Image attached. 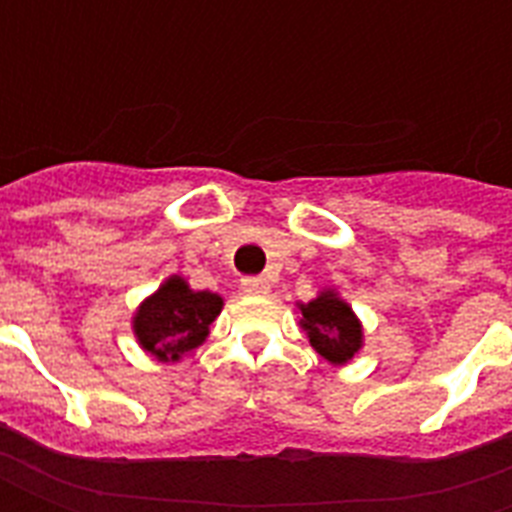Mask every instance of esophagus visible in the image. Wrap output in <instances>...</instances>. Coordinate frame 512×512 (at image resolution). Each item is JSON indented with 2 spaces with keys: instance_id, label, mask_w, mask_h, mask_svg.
Returning a JSON list of instances; mask_svg holds the SVG:
<instances>
[{
  "instance_id": "esophagus-1",
  "label": "esophagus",
  "mask_w": 512,
  "mask_h": 512,
  "mask_svg": "<svg viewBox=\"0 0 512 512\" xmlns=\"http://www.w3.org/2000/svg\"><path fill=\"white\" fill-rule=\"evenodd\" d=\"M241 288H244L246 293H266V290H268V279H263V277H246V279H241Z\"/></svg>"
}]
</instances>
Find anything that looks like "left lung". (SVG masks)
Instances as JSON below:
<instances>
[{"instance_id": "obj_1", "label": "left lung", "mask_w": 512, "mask_h": 512, "mask_svg": "<svg viewBox=\"0 0 512 512\" xmlns=\"http://www.w3.org/2000/svg\"><path fill=\"white\" fill-rule=\"evenodd\" d=\"M304 329L310 334L312 348L334 365L348 362L362 345V326L351 307L334 293H323L310 304H301Z\"/></svg>"}]
</instances>
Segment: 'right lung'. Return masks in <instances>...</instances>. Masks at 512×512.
<instances>
[{
	"instance_id": "add662e5",
	"label": "right lung",
	"mask_w": 512,
	"mask_h": 512,
	"mask_svg": "<svg viewBox=\"0 0 512 512\" xmlns=\"http://www.w3.org/2000/svg\"><path fill=\"white\" fill-rule=\"evenodd\" d=\"M222 310V299L208 290H189L180 277H172L156 296L139 307L134 332L145 351L175 362L208 337V326Z\"/></svg>"
}]
</instances>
